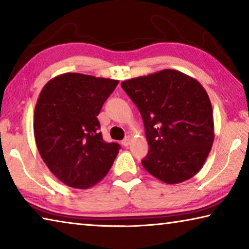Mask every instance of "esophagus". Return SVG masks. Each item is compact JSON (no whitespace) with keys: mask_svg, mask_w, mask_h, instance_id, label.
<instances>
[{"mask_svg":"<svg viewBox=\"0 0 249 249\" xmlns=\"http://www.w3.org/2000/svg\"><path fill=\"white\" fill-rule=\"evenodd\" d=\"M130 142H132V137L127 136L126 138H124L123 141H122V145H123L124 147H127L130 145Z\"/></svg>","mask_w":249,"mask_h":249,"instance_id":"34e87169","label":"esophagus"}]
</instances>
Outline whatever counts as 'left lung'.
I'll list each match as a JSON object with an SVG mask.
<instances>
[{
    "label": "left lung",
    "instance_id": "8db88e82",
    "mask_svg": "<svg viewBox=\"0 0 249 249\" xmlns=\"http://www.w3.org/2000/svg\"><path fill=\"white\" fill-rule=\"evenodd\" d=\"M122 88L144 121L149 150L142 165L177 184L203 167L214 141L212 104L196 79L174 69L125 80Z\"/></svg>",
    "mask_w": 249,
    "mask_h": 249
}]
</instances>
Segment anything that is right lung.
<instances>
[{
	"label": "right lung",
	"mask_w": 249,
	"mask_h": 249,
	"mask_svg": "<svg viewBox=\"0 0 249 249\" xmlns=\"http://www.w3.org/2000/svg\"><path fill=\"white\" fill-rule=\"evenodd\" d=\"M119 80L67 72L41 89L34 112V135L41 159L68 187L89 189L100 182L120 150L99 132V113Z\"/></svg>",
	"instance_id": "obj_1"
}]
</instances>
